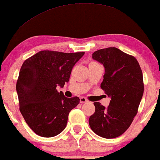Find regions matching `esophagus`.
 Wrapping results in <instances>:
<instances>
[{"mask_svg": "<svg viewBox=\"0 0 160 160\" xmlns=\"http://www.w3.org/2000/svg\"><path fill=\"white\" fill-rule=\"evenodd\" d=\"M88 99L85 98V97H81L80 98V103H85L88 102Z\"/></svg>", "mask_w": 160, "mask_h": 160, "instance_id": "1", "label": "esophagus"}]
</instances>
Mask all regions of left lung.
<instances>
[{
	"mask_svg": "<svg viewBox=\"0 0 160 160\" xmlns=\"http://www.w3.org/2000/svg\"><path fill=\"white\" fill-rule=\"evenodd\" d=\"M92 58L104 67L100 87L111 100L107 108L93 103L95 112L89 125L102 138H117L129 128L138 112L144 93L142 71L136 58L115 47L96 51Z\"/></svg>",
	"mask_w": 160,
	"mask_h": 160,
	"instance_id": "8db88e82",
	"label": "left lung"
}]
</instances>
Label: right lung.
<instances>
[{
  "label": "right lung",
  "instance_id": "add662e5",
  "mask_svg": "<svg viewBox=\"0 0 160 160\" xmlns=\"http://www.w3.org/2000/svg\"><path fill=\"white\" fill-rule=\"evenodd\" d=\"M84 54L41 51L22 64L16 83L19 109L38 136L54 137L65 129L69 113L80 99L67 98L57 87L69 82L72 67Z\"/></svg>",
  "mask_w": 160,
  "mask_h": 160
}]
</instances>
